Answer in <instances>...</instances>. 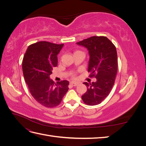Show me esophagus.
Segmentation results:
<instances>
[{
    "label": "esophagus",
    "mask_w": 146,
    "mask_h": 146,
    "mask_svg": "<svg viewBox=\"0 0 146 146\" xmlns=\"http://www.w3.org/2000/svg\"><path fill=\"white\" fill-rule=\"evenodd\" d=\"M78 83H77V82H72L70 83V85L72 86H76L77 85H78Z\"/></svg>",
    "instance_id": "1"
}]
</instances>
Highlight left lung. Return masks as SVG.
<instances>
[{
    "instance_id": "left-lung-1",
    "label": "left lung",
    "mask_w": 146,
    "mask_h": 146,
    "mask_svg": "<svg viewBox=\"0 0 146 146\" xmlns=\"http://www.w3.org/2000/svg\"><path fill=\"white\" fill-rule=\"evenodd\" d=\"M77 44L89 51L88 72H91L90 77L97 79L92 83H83L88 89L82 99L88 105L100 104L109 95L115 80L117 70L116 47L105 36H91Z\"/></svg>"
}]
</instances>
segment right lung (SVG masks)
I'll use <instances>...</instances> for the list:
<instances>
[{
	"label": "right lung",
	"instance_id": "right-lung-1",
	"mask_svg": "<svg viewBox=\"0 0 146 146\" xmlns=\"http://www.w3.org/2000/svg\"><path fill=\"white\" fill-rule=\"evenodd\" d=\"M63 45L47 41L32 44L23 58V74L30 93L38 103L47 108L58 106L69 90L68 81L55 83L50 79L53 68L58 64L57 55Z\"/></svg>",
	"mask_w": 146,
	"mask_h": 146
}]
</instances>
